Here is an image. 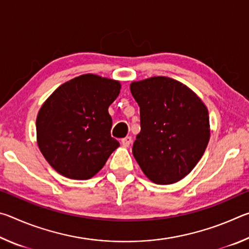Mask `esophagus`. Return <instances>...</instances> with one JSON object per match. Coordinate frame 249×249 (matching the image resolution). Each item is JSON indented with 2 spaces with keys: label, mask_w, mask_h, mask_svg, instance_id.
Masks as SVG:
<instances>
[{
  "label": "esophagus",
  "mask_w": 249,
  "mask_h": 249,
  "mask_svg": "<svg viewBox=\"0 0 249 249\" xmlns=\"http://www.w3.org/2000/svg\"><path fill=\"white\" fill-rule=\"evenodd\" d=\"M130 142H132V137H129V136H126L125 138L122 140V145H123L124 147H129Z\"/></svg>",
  "instance_id": "1"
}]
</instances>
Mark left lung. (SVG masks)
<instances>
[{
  "instance_id": "8db88e82",
  "label": "left lung",
  "mask_w": 249,
  "mask_h": 249,
  "mask_svg": "<svg viewBox=\"0 0 249 249\" xmlns=\"http://www.w3.org/2000/svg\"><path fill=\"white\" fill-rule=\"evenodd\" d=\"M129 89L141 108L134 158L151 182H178L196 166L209 144L208 107L190 88L162 75L133 81Z\"/></svg>"
}]
</instances>
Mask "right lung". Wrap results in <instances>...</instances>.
I'll use <instances>...</instances> for the list:
<instances>
[{"instance_id": "right-lung-1", "label": "right lung", "mask_w": 249, "mask_h": 249, "mask_svg": "<svg viewBox=\"0 0 249 249\" xmlns=\"http://www.w3.org/2000/svg\"><path fill=\"white\" fill-rule=\"evenodd\" d=\"M121 88L117 80L81 74L58 87L41 105L36 119L37 145L58 174L90 179L120 146L109 133L108 107Z\"/></svg>"}]
</instances>
